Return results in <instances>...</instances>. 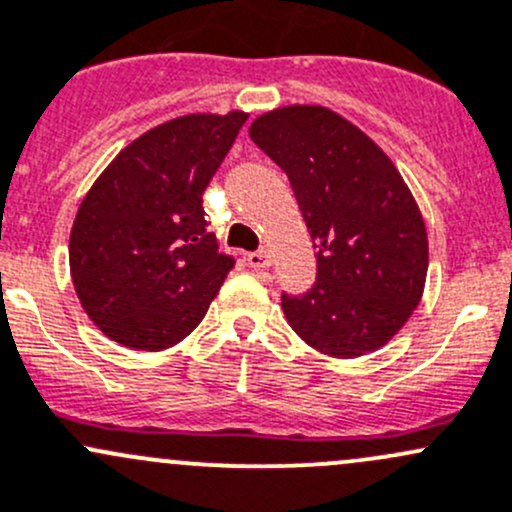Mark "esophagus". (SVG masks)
<instances>
[{"label":"esophagus","instance_id":"obj_1","mask_svg":"<svg viewBox=\"0 0 512 512\" xmlns=\"http://www.w3.org/2000/svg\"><path fill=\"white\" fill-rule=\"evenodd\" d=\"M247 265L250 267H267L270 265V252L267 250H257L247 255Z\"/></svg>","mask_w":512,"mask_h":512}]
</instances>
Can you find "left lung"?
Wrapping results in <instances>:
<instances>
[{
    "label": "left lung",
    "instance_id": "obj_1",
    "mask_svg": "<svg viewBox=\"0 0 512 512\" xmlns=\"http://www.w3.org/2000/svg\"><path fill=\"white\" fill-rule=\"evenodd\" d=\"M250 137L287 174L314 240L316 282L282 294L289 326L316 351L358 358L385 346L422 299V213L387 154L319 105L265 112Z\"/></svg>",
    "mask_w": 512,
    "mask_h": 512
}]
</instances>
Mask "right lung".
I'll use <instances>...</instances> for the list:
<instances>
[{"instance_id": "add662e5", "label": "right lung", "mask_w": 512, "mask_h": 512, "mask_svg": "<svg viewBox=\"0 0 512 512\" xmlns=\"http://www.w3.org/2000/svg\"><path fill=\"white\" fill-rule=\"evenodd\" d=\"M245 120V112L186 115L149 129L83 198L68 245L71 277L107 338L164 351L201 324L235 265L206 230L203 191Z\"/></svg>"}]
</instances>
